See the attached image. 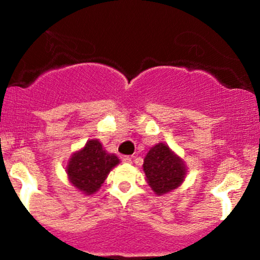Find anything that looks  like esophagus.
I'll return each mask as SVG.
<instances>
[{"mask_svg":"<svg viewBox=\"0 0 260 260\" xmlns=\"http://www.w3.org/2000/svg\"><path fill=\"white\" fill-rule=\"evenodd\" d=\"M122 161H123V164H127V165L132 164V158H131L129 156H124V157H122Z\"/></svg>","mask_w":260,"mask_h":260,"instance_id":"1","label":"esophagus"}]
</instances>
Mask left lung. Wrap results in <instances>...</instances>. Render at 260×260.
<instances>
[{
    "instance_id": "8db88e82",
    "label": "left lung",
    "mask_w": 260,
    "mask_h": 260,
    "mask_svg": "<svg viewBox=\"0 0 260 260\" xmlns=\"http://www.w3.org/2000/svg\"><path fill=\"white\" fill-rule=\"evenodd\" d=\"M147 182L157 195H165L177 188L186 176L185 162L165 143H157L143 161Z\"/></svg>"
}]
</instances>
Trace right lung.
Instances as JSON below:
<instances>
[{
	"label": "right lung",
	"instance_id": "add662e5",
	"mask_svg": "<svg viewBox=\"0 0 260 260\" xmlns=\"http://www.w3.org/2000/svg\"><path fill=\"white\" fill-rule=\"evenodd\" d=\"M119 164V158L108 153L98 140H90L77 151L69 159L67 174L74 187L85 195H91L101 188L113 167Z\"/></svg>",
	"mask_w": 260,
	"mask_h": 260
}]
</instances>
